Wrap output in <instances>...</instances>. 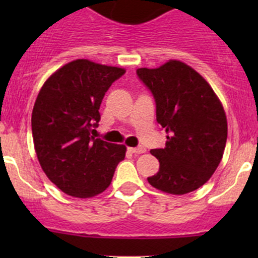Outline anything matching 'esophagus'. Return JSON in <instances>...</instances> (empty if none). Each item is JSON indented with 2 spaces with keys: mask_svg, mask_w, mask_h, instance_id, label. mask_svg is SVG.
I'll return each instance as SVG.
<instances>
[{
  "mask_svg": "<svg viewBox=\"0 0 258 258\" xmlns=\"http://www.w3.org/2000/svg\"><path fill=\"white\" fill-rule=\"evenodd\" d=\"M132 153H136V155H140V153H145L146 152V148L144 146H140V147H134V148H130Z\"/></svg>",
  "mask_w": 258,
  "mask_h": 258,
  "instance_id": "esophagus-1",
  "label": "esophagus"
}]
</instances>
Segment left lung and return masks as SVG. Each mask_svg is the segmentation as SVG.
Returning a JSON list of instances; mask_svg holds the SVG:
<instances>
[{
	"label": "left lung",
	"mask_w": 258,
	"mask_h": 258,
	"mask_svg": "<svg viewBox=\"0 0 258 258\" xmlns=\"http://www.w3.org/2000/svg\"><path fill=\"white\" fill-rule=\"evenodd\" d=\"M136 74L152 93L156 119L168 134L165 147L151 150L160 170L148 182L172 195L200 188L225 151L227 119L220 100L207 81L183 62L168 61Z\"/></svg>",
	"instance_id": "1"
}]
</instances>
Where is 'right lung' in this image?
<instances>
[{
	"label": "right lung",
	"mask_w": 258,
	"mask_h": 258,
	"mask_svg": "<svg viewBox=\"0 0 258 258\" xmlns=\"http://www.w3.org/2000/svg\"><path fill=\"white\" fill-rule=\"evenodd\" d=\"M123 69L76 59L41 88L32 111V136L43 172L62 192L87 199L110 186L126 147L91 136L105 93Z\"/></svg>",
	"instance_id": "obj_1"
}]
</instances>
